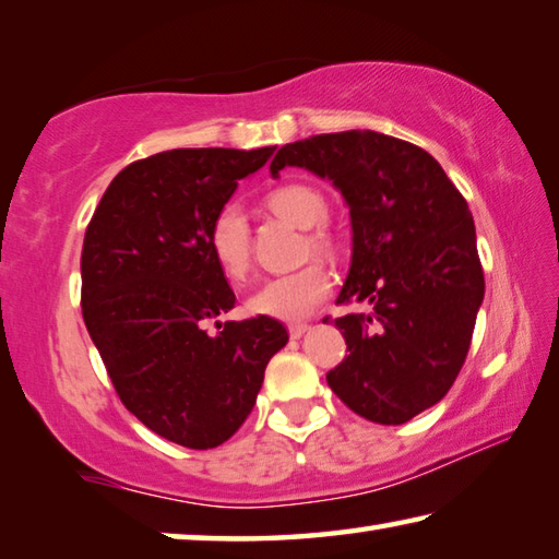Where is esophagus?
I'll return each instance as SVG.
<instances>
[{
	"label": "esophagus",
	"instance_id": "1",
	"mask_svg": "<svg viewBox=\"0 0 559 559\" xmlns=\"http://www.w3.org/2000/svg\"><path fill=\"white\" fill-rule=\"evenodd\" d=\"M310 330V325L308 323H293V325H288V333H290V337H300V335H306Z\"/></svg>",
	"mask_w": 559,
	"mask_h": 559
}]
</instances>
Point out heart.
Here are the masks:
<instances>
[{
	"instance_id": "1",
	"label": "heart",
	"mask_w": 559,
	"mask_h": 559,
	"mask_svg": "<svg viewBox=\"0 0 559 559\" xmlns=\"http://www.w3.org/2000/svg\"><path fill=\"white\" fill-rule=\"evenodd\" d=\"M269 210L298 229H308L302 241V253L316 257H335L337 241L325 226L328 202L316 187L290 182L273 189L266 197ZM212 259L222 269L226 278L243 281L251 271V226L239 204H224L214 214L206 231ZM333 288V278L323 263H308L293 273L278 278L263 281L257 293L246 302L253 316L276 318V320H300L328 298Z\"/></svg>"
}]
</instances>
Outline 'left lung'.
Wrapping results in <instances>:
<instances>
[{
    "label": "left lung",
    "instance_id": "1",
    "mask_svg": "<svg viewBox=\"0 0 559 559\" xmlns=\"http://www.w3.org/2000/svg\"><path fill=\"white\" fill-rule=\"evenodd\" d=\"M286 165L343 192L353 266L337 302L372 308L335 318L347 355L328 372L330 390L370 421H409L451 390L484 302L468 204L427 150L374 130L283 145L271 173Z\"/></svg>",
    "mask_w": 559,
    "mask_h": 559
}]
</instances>
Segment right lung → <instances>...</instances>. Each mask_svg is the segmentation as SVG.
<instances>
[{"mask_svg":"<svg viewBox=\"0 0 559 559\" xmlns=\"http://www.w3.org/2000/svg\"><path fill=\"white\" fill-rule=\"evenodd\" d=\"M271 155L200 147L135 159L83 236L81 310L93 345L126 409L179 447L204 451L234 437L269 359L288 343L286 328L263 316L206 333L236 302L206 231Z\"/></svg>","mask_w":559,"mask_h":559,"instance_id":"1","label":"right lung"}]
</instances>
